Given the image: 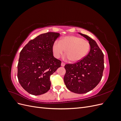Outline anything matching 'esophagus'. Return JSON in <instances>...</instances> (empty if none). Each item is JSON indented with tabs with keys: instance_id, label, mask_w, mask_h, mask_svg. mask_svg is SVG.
Masks as SVG:
<instances>
[{
	"instance_id": "obj_1",
	"label": "esophagus",
	"mask_w": 121,
	"mask_h": 121,
	"mask_svg": "<svg viewBox=\"0 0 121 121\" xmlns=\"http://www.w3.org/2000/svg\"><path fill=\"white\" fill-rule=\"evenodd\" d=\"M61 65L62 67H64L65 65V63H64V62H62L61 64Z\"/></svg>"
}]
</instances>
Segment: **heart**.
<instances>
[{"mask_svg": "<svg viewBox=\"0 0 121 121\" xmlns=\"http://www.w3.org/2000/svg\"><path fill=\"white\" fill-rule=\"evenodd\" d=\"M88 41L76 36H67L55 42L52 47V52L56 58H60L65 50V55L71 63H77L85 57L89 52Z\"/></svg>", "mask_w": 121, "mask_h": 121, "instance_id": "1", "label": "heart"}]
</instances>
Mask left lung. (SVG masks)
Instances as JSON below:
<instances>
[{"label":"left lung","instance_id":"8db88e82","mask_svg":"<svg viewBox=\"0 0 121 121\" xmlns=\"http://www.w3.org/2000/svg\"><path fill=\"white\" fill-rule=\"evenodd\" d=\"M79 34L89 41L90 50L82 60L65 65L66 73L64 79L69 91L83 94L94 89L101 80L104 68V54L93 39Z\"/></svg>","mask_w":121,"mask_h":121}]
</instances>
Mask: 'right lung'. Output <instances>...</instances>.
I'll return each instance as SVG.
<instances>
[{
    "instance_id": "right-lung-1",
    "label": "right lung",
    "mask_w": 121,
    "mask_h": 121,
    "mask_svg": "<svg viewBox=\"0 0 121 121\" xmlns=\"http://www.w3.org/2000/svg\"><path fill=\"white\" fill-rule=\"evenodd\" d=\"M48 32L30 40L21 50L17 65L21 85L31 94L39 95L50 88V77L60 67L61 61L54 57L52 47L60 36Z\"/></svg>"
}]
</instances>
